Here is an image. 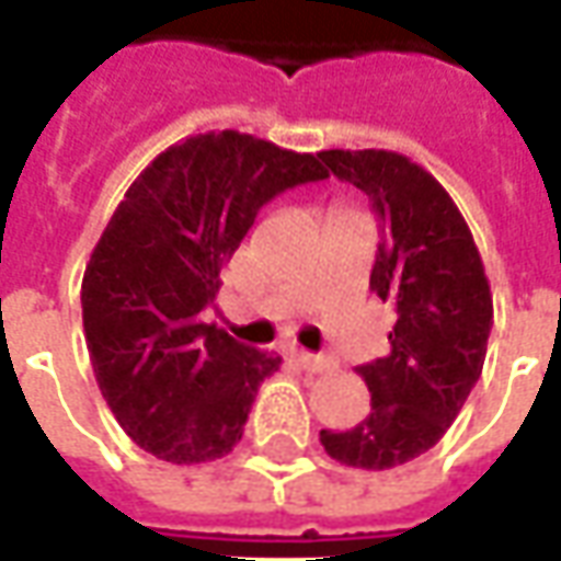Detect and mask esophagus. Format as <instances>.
<instances>
[{
    "mask_svg": "<svg viewBox=\"0 0 561 561\" xmlns=\"http://www.w3.org/2000/svg\"><path fill=\"white\" fill-rule=\"evenodd\" d=\"M291 357L298 366H304L307 373H329L332 369V359L322 357V354H310V351H291Z\"/></svg>",
    "mask_w": 561,
    "mask_h": 561,
    "instance_id": "1",
    "label": "esophagus"
}]
</instances>
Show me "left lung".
I'll list each match as a JSON object with an SVG mask.
<instances>
[{"instance_id": "1", "label": "left lung", "mask_w": 561, "mask_h": 561, "mask_svg": "<svg viewBox=\"0 0 561 561\" xmlns=\"http://www.w3.org/2000/svg\"><path fill=\"white\" fill-rule=\"evenodd\" d=\"M325 173L369 195L381 242L369 288L394 304L391 354L357 366L373 407L351 432H319L354 469H394L432 450L484 369L493 298L459 207L428 170L385 148L319 151Z\"/></svg>"}]
</instances>
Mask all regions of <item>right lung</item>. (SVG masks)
<instances>
[{"instance_id":"1","label":"right lung","mask_w":561,"mask_h":561,"mask_svg":"<svg viewBox=\"0 0 561 561\" xmlns=\"http://www.w3.org/2000/svg\"><path fill=\"white\" fill-rule=\"evenodd\" d=\"M325 176L319 154L222 129L170 146L126 188L87 263L80 304L102 397L146 454L195 466L242 440L282 357L202 313L263 204Z\"/></svg>"}]
</instances>
